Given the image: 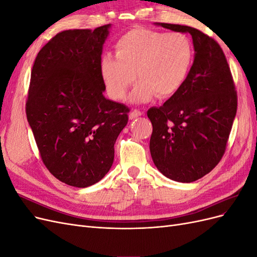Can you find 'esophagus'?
<instances>
[{
    "instance_id": "obj_1",
    "label": "esophagus",
    "mask_w": 257,
    "mask_h": 257,
    "mask_svg": "<svg viewBox=\"0 0 257 257\" xmlns=\"http://www.w3.org/2000/svg\"><path fill=\"white\" fill-rule=\"evenodd\" d=\"M142 114H144V112L141 111L139 109H136V108H135V109H133L130 112V119H135V118H137V116L142 115Z\"/></svg>"
}]
</instances>
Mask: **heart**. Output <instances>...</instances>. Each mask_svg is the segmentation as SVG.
<instances>
[{"label":"heart","instance_id":"heart-1","mask_svg":"<svg viewBox=\"0 0 257 257\" xmlns=\"http://www.w3.org/2000/svg\"><path fill=\"white\" fill-rule=\"evenodd\" d=\"M114 54L115 59L105 56L100 62V75L109 95L123 99L136 75L139 81L132 98L146 102L154 94L167 98L180 90L191 69L194 49L183 33L136 28L115 42Z\"/></svg>","mask_w":257,"mask_h":257}]
</instances>
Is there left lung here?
Returning a JSON list of instances; mask_svg holds the SVG:
<instances>
[{
  "mask_svg": "<svg viewBox=\"0 0 257 257\" xmlns=\"http://www.w3.org/2000/svg\"><path fill=\"white\" fill-rule=\"evenodd\" d=\"M192 35L195 59L177 93L147 111L155 166L178 182H193L219 164L227 147L238 97L230 68L212 37L188 26L158 23Z\"/></svg>",
  "mask_w": 257,
  "mask_h": 257,
  "instance_id": "obj_1",
  "label": "left lung"
}]
</instances>
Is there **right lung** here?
<instances>
[{"label": "right lung", "mask_w": 257, "mask_h": 257, "mask_svg": "<svg viewBox=\"0 0 257 257\" xmlns=\"http://www.w3.org/2000/svg\"><path fill=\"white\" fill-rule=\"evenodd\" d=\"M105 25L62 31L38 52L26 104L44 165L58 180L87 188L109 172L130 108L104 97Z\"/></svg>", "instance_id": "1"}]
</instances>
